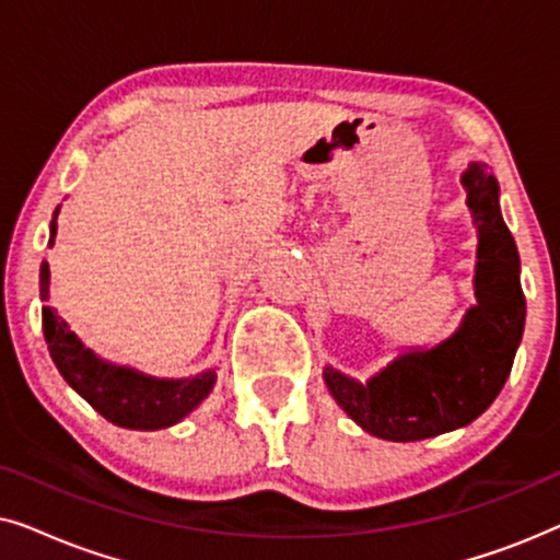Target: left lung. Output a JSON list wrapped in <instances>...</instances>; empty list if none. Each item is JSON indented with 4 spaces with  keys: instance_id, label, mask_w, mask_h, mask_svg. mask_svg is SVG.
Listing matches in <instances>:
<instances>
[{
    "instance_id": "obj_1",
    "label": "left lung",
    "mask_w": 560,
    "mask_h": 560,
    "mask_svg": "<svg viewBox=\"0 0 560 560\" xmlns=\"http://www.w3.org/2000/svg\"><path fill=\"white\" fill-rule=\"evenodd\" d=\"M479 224L477 301L458 331L431 351L395 359L366 385L326 366L334 400L366 433L385 441H423L477 420L508 380L525 326L520 255L500 213V186L487 165L464 173Z\"/></svg>"
}]
</instances>
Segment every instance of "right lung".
Instances as JSON below:
<instances>
[{"label":"right lung","mask_w":560,"mask_h":560,"mask_svg":"<svg viewBox=\"0 0 560 560\" xmlns=\"http://www.w3.org/2000/svg\"><path fill=\"white\" fill-rule=\"evenodd\" d=\"M56 217L50 221V242L56 240ZM48 262L40 265V298H43V331L50 357L68 385L86 400L91 408L114 425L135 431H155L186 418L217 382V370L198 374L194 380H155L135 370L106 364L96 359L83 343L68 331L66 320L48 303Z\"/></svg>","instance_id":"right-lung-1"}]
</instances>
